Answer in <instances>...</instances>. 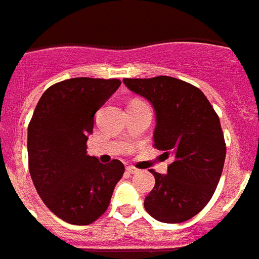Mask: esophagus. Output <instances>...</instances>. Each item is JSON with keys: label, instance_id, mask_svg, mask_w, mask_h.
Returning a JSON list of instances; mask_svg holds the SVG:
<instances>
[{"label": "esophagus", "instance_id": "esophagus-1", "mask_svg": "<svg viewBox=\"0 0 259 259\" xmlns=\"http://www.w3.org/2000/svg\"><path fill=\"white\" fill-rule=\"evenodd\" d=\"M126 171H127L129 174H137L138 171H140V170L136 169V167H133V166H127V167H126Z\"/></svg>", "mask_w": 259, "mask_h": 259}]
</instances>
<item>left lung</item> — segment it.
<instances>
[{"mask_svg":"<svg viewBox=\"0 0 259 259\" xmlns=\"http://www.w3.org/2000/svg\"><path fill=\"white\" fill-rule=\"evenodd\" d=\"M123 83L154 106L153 146L173 158L165 176L151 170L155 185L145 209L166 224L190 220L209 203L224 169L226 144L220 117L205 94L182 79L158 75L123 78Z\"/></svg>","mask_w":259,"mask_h":259,"instance_id":"8db88e82","label":"left lung"}]
</instances>
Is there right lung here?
<instances>
[{"label":"right lung","mask_w":259,"mask_h":259,"mask_svg":"<svg viewBox=\"0 0 259 259\" xmlns=\"http://www.w3.org/2000/svg\"><path fill=\"white\" fill-rule=\"evenodd\" d=\"M121 85L118 78H78L45 90L27 126L29 171L52 213L71 225H90L108 210L125 166L86 154L94 114Z\"/></svg>","instance_id":"obj_1"}]
</instances>
